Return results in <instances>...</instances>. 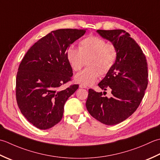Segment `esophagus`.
<instances>
[{
    "mask_svg": "<svg viewBox=\"0 0 160 160\" xmlns=\"http://www.w3.org/2000/svg\"><path fill=\"white\" fill-rule=\"evenodd\" d=\"M79 88H87V86H85V85L81 84V85H79Z\"/></svg>",
    "mask_w": 160,
    "mask_h": 160,
    "instance_id": "34e87169",
    "label": "esophagus"
}]
</instances>
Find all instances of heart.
<instances>
[{
  "instance_id": "obj_1",
  "label": "heart",
  "mask_w": 160,
  "mask_h": 160,
  "mask_svg": "<svg viewBox=\"0 0 160 160\" xmlns=\"http://www.w3.org/2000/svg\"><path fill=\"white\" fill-rule=\"evenodd\" d=\"M118 52L112 44H108L104 39L90 36L81 40L79 49L70 46L67 50V58L72 68L79 71L86 63L88 67L76 74V82L89 86L100 75H106L115 64Z\"/></svg>"
}]
</instances>
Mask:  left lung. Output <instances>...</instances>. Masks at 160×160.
Instances as JSON below:
<instances>
[{
  "mask_svg": "<svg viewBox=\"0 0 160 160\" xmlns=\"http://www.w3.org/2000/svg\"><path fill=\"white\" fill-rule=\"evenodd\" d=\"M117 49L115 64L98 84L104 91L88 90V111L99 122L112 126L121 123L132 115L139 106L148 86V65L139 45L122 30H97ZM111 97L105 96V90Z\"/></svg>",
  "mask_w": 160,
  "mask_h": 160,
  "instance_id": "1",
  "label": "left lung"
}]
</instances>
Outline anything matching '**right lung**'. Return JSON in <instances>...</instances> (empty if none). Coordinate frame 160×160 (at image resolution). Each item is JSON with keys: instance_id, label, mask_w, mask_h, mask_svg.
I'll list each match as a JSON object with an SVG mask.
<instances>
[{"instance_id": "right-lung-1", "label": "right lung", "mask_w": 160, "mask_h": 160, "mask_svg": "<svg viewBox=\"0 0 160 160\" xmlns=\"http://www.w3.org/2000/svg\"><path fill=\"white\" fill-rule=\"evenodd\" d=\"M86 32H51L29 49L19 65L16 81L18 106L28 122L39 129H49L61 121L65 103L79 88L74 84L63 90L61 86L73 75L68 49Z\"/></svg>"}]
</instances>
